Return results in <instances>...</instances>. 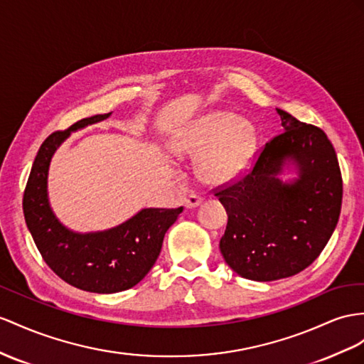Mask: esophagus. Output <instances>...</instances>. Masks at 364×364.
I'll list each match as a JSON object with an SVG mask.
<instances>
[{
	"label": "esophagus",
	"mask_w": 364,
	"mask_h": 364,
	"mask_svg": "<svg viewBox=\"0 0 364 364\" xmlns=\"http://www.w3.org/2000/svg\"><path fill=\"white\" fill-rule=\"evenodd\" d=\"M203 203V198L201 197H198V195H188V197L184 198V206L188 208V209H193V208H197V206H200V204Z\"/></svg>",
	"instance_id": "obj_1"
}]
</instances>
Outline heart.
Returning <instances> with one entry per match:
<instances>
[{"mask_svg": "<svg viewBox=\"0 0 364 364\" xmlns=\"http://www.w3.org/2000/svg\"><path fill=\"white\" fill-rule=\"evenodd\" d=\"M257 127L232 112L213 110L183 126L171 138L172 152L197 161L201 181L221 186L240 178L254 160Z\"/></svg>", "mask_w": 364, "mask_h": 364, "instance_id": "1", "label": "heart"}]
</instances>
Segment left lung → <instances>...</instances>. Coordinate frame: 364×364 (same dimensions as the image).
<instances>
[{
	"mask_svg": "<svg viewBox=\"0 0 364 364\" xmlns=\"http://www.w3.org/2000/svg\"><path fill=\"white\" fill-rule=\"evenodd\" d=\"M283 134L267 141L252 171L215 193L228 212L220 240L240 277L274 282L312 264L338 223L343 180L337 154L320 127L277 109ZM294 166L291 182L279 178Z\"/></svg>",
	"mask_w": 364,
	"mask_h": 364,
	"instance_id": "left-lung-1",
	"label": "left lung"
}]
</instances>
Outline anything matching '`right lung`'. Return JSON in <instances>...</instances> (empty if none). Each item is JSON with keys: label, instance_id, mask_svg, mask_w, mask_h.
Masks as SVG:
<instances>
[{"label": "right lung", "instance_id": "right-lung-1", "mask_svg": "<svg viewBox=\"0 0 364 364\" xmlns=\"http://www.w3.org/2000/svg\"><path fill=\"white\" fill-rule=\"evenodd\" d=\"M110 114L80 119L68 130L46 138L23 198L26 225L44 262L70 286L95 294L121 292L141 282L161 252L167 229L183 212V208H147L115 228L87 234L70 230L55 215L48 195L53 154L72 132L100 123Z\"/></svg>", "mask_w": 364, "mask_h": 364}]
</instances>
